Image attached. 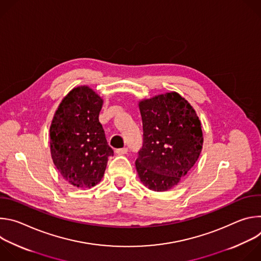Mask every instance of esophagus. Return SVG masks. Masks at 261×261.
Here are the masks:
<instances>
[{
	"instance_id": "34e87169",
	"label": "esophagus",
	"mask_w": 261,
	"mask_h": 261,
	"mask_svg": "<svg viewBox=\"0 0 261 261\" xmlns=\"http://www.w3.org/2000/svg\"><path fill=\"white\" fill-rule=\"evenodd\" d=\"M116 153L118 155H125L128 153V148L127 147H123V148H118V150H116Z\"/></svg>"
}]
</instances>
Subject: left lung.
I'll return each instance as SVG.
<instances>
[{"label": "left lung", "instance_id": "8db88e82", "mask_svg": "<svg viewBox=\"0 0 261 261\" xmlns=\"http://www.w3.org/2000/svg\"><path fill=\"white\" fill-rule=\"evenodd\" d=\"M143 145L135 166L150 190L172 189L197 162L202 150L201 123L191 104L176 92L138 103Z\"/></svg>", "mask_w": 261, "mask_h": 261}]
</instances>
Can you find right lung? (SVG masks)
Listing matches in <instances>:
<instances>
[{"label":"right lung","mask_w":261,"mask_h":261,"mask_svg":"<svg viewBox=\"0 0 261 261\" xmlns=\"http://www.w3.org/2000/svg\"><path fill=\"white\" fill-rule=\"evenodd\" d=\"M103 99L90 87L73 88L62 100L49 129L50 154L61 175L74 187L101 181L114 151L99 122Z\"/></svg>","instance_id":"add662e5"}]
</instances>
